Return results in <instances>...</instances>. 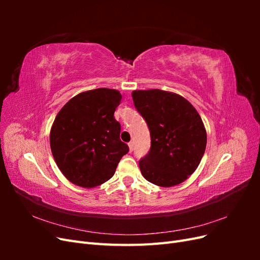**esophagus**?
I'll return each mask as SVG.
<instances>
[{
	"label": "esophagus",
	"instance_id": "obj_1",
	"mask_svg": "<svg viewBox=\"0 0 260 260\" xmlns=\"http://www.w3.org/2000/svg\"><path fill=\"white\" fill-rule=\"evenodd\" d=\"M129 149H130V152H132L133 151V146H135V144H133V142H129Z\"/></svg>",
	"mask_w": 260,
	"mask_h": 260
}]
</instances>
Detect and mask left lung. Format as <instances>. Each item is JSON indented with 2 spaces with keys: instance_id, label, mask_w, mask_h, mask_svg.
Wrapping results in <instances>:
<instances>
[{
  "instance_id": "left-lung-1",
  "label": "left lung",
  "mask_w": 260,
  "mask_h": 260,
  "mask_svg": "<svg viewBox=\"0 0 260 260\" xmlns=\"http://www.w3.org/2000/svg\"><path fill=\"white\" fill-rule=\"evenodd\" d=\"M132 99L151 135V149L139 162L141 174L162 187L182 183L199 167L206 148L207 133L200 114L174 92L136 90Z\"/></svg>"
}]
</instances>
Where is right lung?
Here are the masks:
<instances>
[{"label": "right lung", "mask_w": 260, "mask_h": 260, "mask_svg": "<svg viewBox=\"0 0 260 260\" xmlns=\"http://www.w3.org/2000/svg\"><path fill=\"white\" fill-rule=\"evenodd\" d=\"M118 90L100 88L77 94L61 107L50 132L51 151L61 174L85 188L111 179L129 152L120 140L114 113L120 104Z\"/></svg>", "instance_id": "add662e5"}]
</instances>
